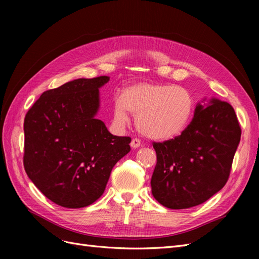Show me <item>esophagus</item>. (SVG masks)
Listing matches in <instances>:
<instances>
[{"label": "esophagus", "instance_id": "obj_1", "mask_svg": "<svg viewBox=\"0 0 259 259\" xmlns=\"http://www.w3.org/2000/svg\"><path fill=\"white\" fill-rule=\"evenodd\" d=\"M140 146H142V142H140V140H139L138 138L132 139V142H131V147H132V148L136 149V148H138V147H140Z\"/></svg>", "mask_w": 259, "mask_h": 259}]
</instances>
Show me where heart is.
Wrapping results in <instances>:
<instances>
[{
  "label": "heart",
  "instance_id": "obj_1",
  "mask_svg": "<svg viewBox=\"0 0 259 259\" xmlns=\"http://www.w3.org/2000/svg\"><path fill=\"white\" fill-rule=\"evenodd\" d=\"M193 95L182 86L163 83H140L127 88L113 105V123L127 125V111L136 115L138 131L154 140L178 137L189 125L194 113Z\"/></svg>",
  "mask_w": 259,
  "mask_h": 259
}]
</instances>
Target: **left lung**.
Listing matches in <instances>:
<instances>
[{
    "instance_id": "1",
    "label": "left lung",
    "mask_w": 259,
    "mask_h": 259,
    "mask_svg": "<svg viewBox=\"0 0 259 259\" xmlns=\"http://www.w3.org/2000/svg\"><path fill=\"white\" fill-rule=\"evenodd\" d=\"M195 108L194 116L178 137L153 143L156 165L151 191L160 204L185 209L202 204L228 182L241 126L233 108L211 99Z\"/></svg>"
}]
</instances>
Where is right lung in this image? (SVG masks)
Wrapping results in <instances>:
<instances>
[{"instance_id": "obj_1", "label": "right lung", "mask_w": 259, "mask_h": 259, "mask_svg": "<svg viewBox=\"0 0 259 259\" xmlns=\"http://www.w3.org/2000/svg\"><path fill=\"white\" fill-rule=\"evenodd\" d=\"M110 77L77 79L44 92L26 114L23 166L46 198L67 208L103 195L131 137L113 136L95 117L99 91Z\"/></svg>"}]
</instances>
